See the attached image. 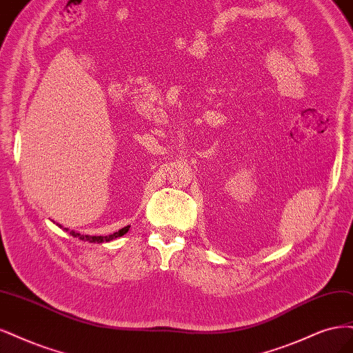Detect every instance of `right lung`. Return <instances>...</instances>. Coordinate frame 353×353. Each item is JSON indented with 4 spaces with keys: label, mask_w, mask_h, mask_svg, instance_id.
I'll list each match as a JSON object with an SVG mask.
<instances>
[{
    "label": "right lung",
    "mask_w": 353,
    "mask_h": 353,
    "mask_svg": "<svg viewBox=\"0 0 353 353\" xmlns=\"http://www.w3.org/2000/svg\"><path fill=\"white\" fill-rule=\"evenodd\" d=\"M61 227V225H60ZM129 227L130 225H128V227H123V229H120L119 232H116V233H112V234H108V236H88V234H81V233H76V232H70V234L73 236V237H79L81 239V241H88V242H94V243H102V242H110V241H112V239H116V237H120V236H123V234H126L128 232H129ZM64 230H67V229H64Z\"/></svg>",
    "instance_id": "add662e5"
}]
</instances>
